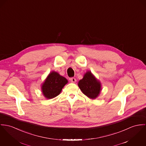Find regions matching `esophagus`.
<instances>
[{"label": "esophagus", "mask_w": 146, "mask_h": 146, "mask_svg": "<svg viewBox=\"0 0 146 146\" xmlns=\"http://www.w3.org/2000/svg\"><path fill=\"white\" fill-rule=\"evenodd\" d=\"M70 81H71V82H72V83H76V79L74 77H72V78H70Z\"/></svg>", "instance_id": "obj_1"}]
</instances>
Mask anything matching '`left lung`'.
Here are the masks:
<instances>
[{
	"label": "left lung",
	"mask_w": 146,
	"mask_h": 146,
	"mask_svg": "<svg viewBox=\"0 0 146 146\" xmlns=\"http://www.w3.org/2000/svg\"><path fill=\"white\" fill-rule=\"evenodd\" d=\"M82 92L87 97L95 99L101 90V83L93 76L90 71L87 72L78 84Z\"/></svg>",
	"instance_id": "1"
}]
</instances>
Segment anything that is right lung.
<instances>
[{
	"label": "right lung",
	"instance_id": "add662e5",
	"mask_svg": "<svg viewBox=\"0 0 146 146\" xmlns=\"http://www.w3.org/2000/svg\"><path fill=\"white\" fill-rule=\"evenodd\" d=\"M67 83V80L64 77L56 72H51L42 85V92L48 99L54 98L60 94Z\"/></svg>",
	"mask_w": 146,
	"mask_h": 146
}]
</instances>
